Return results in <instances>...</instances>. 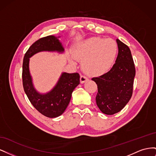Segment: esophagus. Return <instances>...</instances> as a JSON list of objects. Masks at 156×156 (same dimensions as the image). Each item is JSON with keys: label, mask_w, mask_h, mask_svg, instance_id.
<instances>
[{"label": "esophagus", "mask_w": 156, "mask_h": 156, "mask_svg": "<svg viewBox=\"0 0 156 156\" xmlns=\"http://www.w3.org/2000/svg\"><path fill=\"white\" fill-rule=\"evenodd\" d=\"M87 81H88V78L85 76H84V75H81V78H80V81H81V83H84Z\"/></svg>", "instance_id": "esophagus-1"}]
</instances>
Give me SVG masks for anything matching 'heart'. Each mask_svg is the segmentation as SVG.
I'll return each instance as SVG.
<instances>
[{
	"mask_svg": "<svg viewBox=\"0 0 156 156\" xmlns=\"http://www.w3.org/2000/svg\"><path fill=\"white\" fill-rule=\"evenodd\" d=\"M118 46L115 40L94 37L79 44L73 51V57L82 61L83 69L89 75L107 73L115 62ZM74 58L72 62L75 64Z\"/></svg>",
	"mask_w": 156,
	"mask_h": 156,
	"instance_id": "heart-1",
	"label": "heart"
}]
</instances>
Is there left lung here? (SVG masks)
<instances>
[{
	"label": "left lung",
	"instance_id": "1",
	"mask_svg": "<svg viewBox=\"0 0 156 156\" xmlns=\"http://www.w3.org/2000/svg\"><path fill=\"white\" fill-rule=\"evenodd\" d=\"M119 53L108 72L92 81L98 86L96 104L105 115H112L123 108L132 96L135 68L128 46L116 40Z\"/></svg>",
	"mask_w": 156,
	"mask_h": 156
}]
</instances>
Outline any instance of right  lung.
<instances>
[{"mask_svg": "<svg viewBox=\"0 0 156 156\" xmlns=\"http://www.w3.org/2000/svg\"><path fill=\"white\" fill-rule=\"evenodd\" d=\"M64 51V49L58 37L48 36L35 41L26 52L23 58L22 78L25 92L36 109L49 118L58 117L65 111L73 90L80 83L79 74L64 72L51 91L46 94H40L36 91L33 85L29 71V60L32 56L41 51L63 53Z\"/></svg>", "mask_w": 156, "mask_h": 156, "instance_id": "1", "label": "right lung"}]
</instances>
